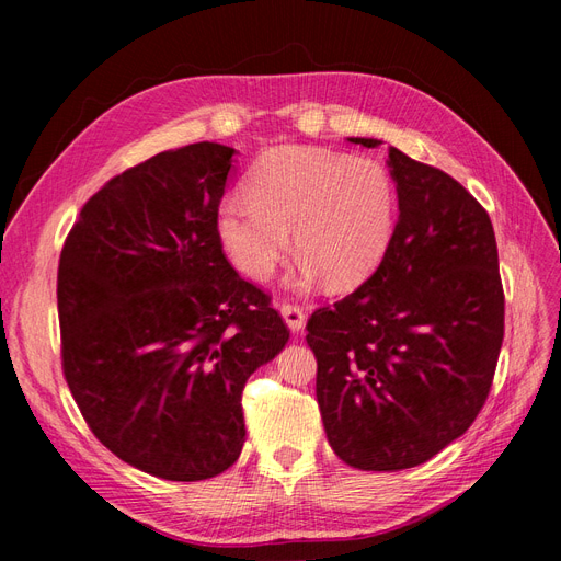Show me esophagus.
I'll return each instance as SVG.
<instances>
[{
	"label": "esophagus",
	"mask_w": 561,
	"mask_h": 561,
	"mask_svg": "<svg viewBox=\"0 0 561 561\" xmlns=\"http://www.w3.org/2000/svg\"><path fill=\"white\" fill-rule=\"evenodd\" d=\"M280 316L285 320V325L290 328L293 332H301L304 322H307V316H304V311L297 307V304H283Z\"/></svg>",
	"instance_id": "34e87169"
}]
</instances>
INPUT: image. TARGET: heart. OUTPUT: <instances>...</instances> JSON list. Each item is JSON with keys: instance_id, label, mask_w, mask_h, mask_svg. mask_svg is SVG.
Segmentation results:
<instances>
[{"instance_id": "heart-1", "label": "heart", "mask_w": 561, "mask_h": 561, "mask_svg": "<svg viewBox=\"0 0 561 561\" xmlns=\"http://www.w3.org/2000/svg\"><path fill=\"white\" fill-rule=\"evenodd\" d=\"M398 192L375 159L320 147H285L250 175V194L217 206V233L233 264L264 280L290 252L301 257V283L325 276L332 287L365 280L393 236Z\"/></svg>"}]
</instances>
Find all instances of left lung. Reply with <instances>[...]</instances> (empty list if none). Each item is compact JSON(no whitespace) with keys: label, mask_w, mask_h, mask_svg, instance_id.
<instances>
[{"label":"left lung","mask_w":561,"mask_h":561,"mask_svg":"<svg viewBox=\"0 0 561 561\" xmlns=\"http://www.w3.org/2000/svg\"><path fill=\"white\" fill-rule=\"evenodd\" d=\"M386 163L400 215L383 260L307 325L328 443L358 470L414 468L461 437L489 396L503 344L486 210L454 178L396 147Z\"/></svg>","instance_id":"1"}]
</instances>
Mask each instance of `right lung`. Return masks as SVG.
<instances>
[{
    "instance_id": "add662e5",
    "label": "right lung",
    "mask_w": 561,
    "mask_h": 561,
    "mask_svg": "<svg viewBox=\"0 0 561 561\" xmlns=\"http://www.w3.org/2000/svg\"><path fill=\"white\" fill-rule=\"evenodd\" d=\"M236 149H168L93 194L60 252L62 371L93 435L173 482L236 463L241 393L290 332L217 233Z\"/></svg>"
}]
</instances>
